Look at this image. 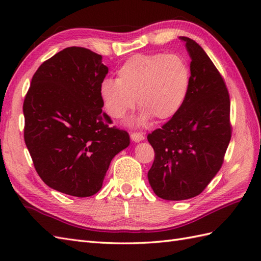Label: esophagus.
I'll return each mask as SVG.
<instances>
[{
    "instance_id": "obj_1",
    "label": "esophagus",
    "mask_w": 261,
    "mask_h": 261,
    "mask_svg": "<svg viewBox=\"0 0 261 261\" xmlns=\"http://www.w3.org/2000/svg\"><path fill=\"white\" fill-rule=\"evenodd\" d=\"M131 139L135 142H139L145 139V135L140 134V132H132L131 134Z\"/></svg>"
}]
</instances>
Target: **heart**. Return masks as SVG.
<instances>
[{
	"instance_id": "heart-1",
	"label": "heart",
	"mask_w": 261,
	"mask_h": 261,
	"mask_svg": "<svg viewBox=\"0 0 261 261\" xmlns=\"http://www.w3.org/2000/svg\"><path fill=\"white\" fill-rule=\"evenodd\" d=\"M116 80L102 82L101 94L110 116L121 119L135 108L141 113L137 121H166L179 112L191 86V67L178 54H138L118 69Z\"/></svg>"
}]
</instances>
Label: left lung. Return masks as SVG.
<instances>
[{
	"label": "left lung",
	"instance_id": "left-lung-1",
	"mask_svg": "<svg viewBox=\"0 0 261 261\" xmlns=\"http://www.w3.org/2000/svg\"><path fill=\"white\" fill-rule=\"evenodd\" d=\"M180 39L192 59L190 92L179 112L147 137L154 150L149 184L168 201L195 197L206 188L222 167L232 134L223 77L198 43Z\"/></svg>",
	"mask_w": 261,
	"mask_h": 261
}]
</instances>
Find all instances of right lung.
Wrapping results in <instances>:
<instances>
[{
  "mask_svg": "<svg viewBox=\"0 0 261 261\" xmlns=\"http://www.w3.org/2000/svg\"><path fill=\"white\" fill-rule=\"evenodd\" d=\"M108 71L101 55L68 47L32 77L23 102L24 141L38 175L60 193L96 194L111 160L130 143L102 111L99 88Z\"/></svg>",
  "mask_w": 261,
  "mask_h": 261,
  "instance_id": "1",
  "label": "right lung"
}]
</instances>
